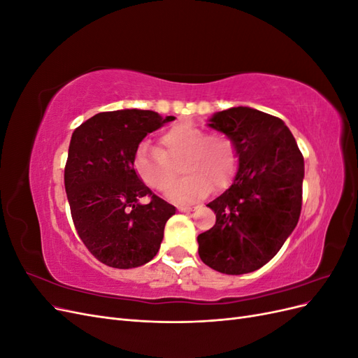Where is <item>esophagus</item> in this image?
Returning a JSON list of instances; mask_svg holds the SVG:
<instances>
[{"label":"esophagus","mask_w":358,"mask_h":358,"mask_svg":"<svg viewBox=\"0 0 358 358\" xmlns=\"http://www.w3.org/2000/svg\"><path fill=\"white\" fill-rule=\"evenodd\" d=\"M196 208H192V206H178V210L179 212H191Z\"/></svg>","instance_id":"obj_1"}]
</instances>
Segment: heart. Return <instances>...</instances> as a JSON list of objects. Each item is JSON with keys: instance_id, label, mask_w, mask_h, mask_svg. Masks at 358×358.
Returning a JSON list of instances; mask_svg holds the SVG:
<instances>
[{"instance_id": "heart-1", "label": "heart", "mask_w": 358, "mask_h": 358, "mask_svg": "<svg viewBox=\"0 0 358 358\" xmlns=\"http://www.w3.org/2000/svg\"><path fill=\"white\" fill-rule=\"evenodd\" d=\"M182 161L185 178L169 191L173 201H196L208 196L212 187L216 191L227 188L237 171V149L230 136L206 133L188 124L167 128L159 137V148L148 142L140 143L133 166L145 185L164 192L178 176Z\"/></svg>"}]
</instances>
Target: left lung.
Returning a JSON list of instances; mask_svg holds the SVG:
<instances>
[{"mask_svg":"<svg viewBox=\"0 0 358 358\" xmlns=\"http://www.w3.org/2000/svg\"><path fill=\"white\" fill-rule=\"evenodd\" d=\"M209 125L233 138L239 171L208 204L216 222L199 234V255L216 272L243 275L267 264L296 229L305 161L276 116L239 106L215 113Z\"/></svg>","mask_w":358,"mask_h":358,"instance_id":"1","label":"left lung"}]
</instances>
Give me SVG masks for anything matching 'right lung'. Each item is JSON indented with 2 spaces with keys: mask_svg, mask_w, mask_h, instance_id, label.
I'll list each match as a JSON object with an SVG mask.
<instances>
[{
  "mask_svg": "<svg viewBox=\"0 0 358 358\" xmlns=\"http://www.w3.org/2000/svg\"><path fill=\"white\" fill-rule=\"evenodd\" d=\"M175 116L152 110L101 112L74 129L64 170L71 218L80 241L103 264L143 266L152 259L176 208L138 179V143ZM149 196L148 205L138 200Z\"/></svg>",
  "mask_w": 358,
  "mask_h": 358,
  "instance_id": "right-lung-1",
  "label": "right lung"
}]
</instances>
